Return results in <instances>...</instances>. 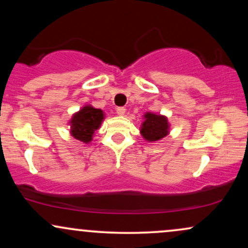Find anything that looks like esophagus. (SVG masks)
<instances>
[{
    "label": "esophagus",
    "mask_w": 248,
    "mask_h": 248,
    "mask_svg": "<svg viewBox=\"0 0 248 248\" xmlns=\"http://www.w3.org/2000/svg\"><path fill=\"white\" fill-rule=\"evenodd\" d=\"M116 113H118V115H124V113H126V108L118 107L116 108Z\"/></svg>",
    "instance_id": "esophagus-1"
}]
</instances>
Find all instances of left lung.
Instances as JSON below:
<instances>
[{"mask_svg":"<svg viewBox=\"0 0 248 248\" xmlns=\"http://www.w3.org/2000/svg\"><path fill=\"white\" fill-rule=\"evenodd\" d=\"M143 119L144 121L140 127V133L146 141L155 142L162 140L169 134L170 124L167 116L148 112L143 115Z\"/></svg>","mask_w":248,"mask_h":248,"instance_id":"left-lung-1","label":"left lung"}]
</instances>
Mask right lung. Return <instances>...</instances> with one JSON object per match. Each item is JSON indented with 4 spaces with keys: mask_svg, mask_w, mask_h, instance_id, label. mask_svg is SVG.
Here are the masks:
<instances>
[{
    "mask_svg": "<svg viewBox=\"0 0 248 248\" xmlns=\"http://www.w3.org/2000/svg\"><path fill=\"white\" fill-rule=\"evenodd\" d=\"M105 119L102 109L94 108L91 105H85L80 110L75 113L70 120V133L76 140L90 143L93 140L95 130L101 126Z\"/></svg>",
    "mask_w": 248,
    "mask_h": 248,
    "instance_id": "add662e5",
    "label": "right lung"
}]
</instances>
